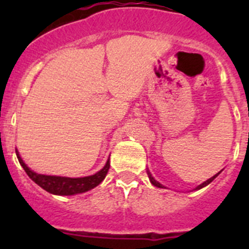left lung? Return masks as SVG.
Instances as JSON below:
<instances>
[{
    "label": "left lung",
    "mask_w": 249,
    "mask_h": 249,
    "mask_svg": "<svg viewBox=\"0 0 249 249\" xmlns=\"http://www.w3.org/2000/svg\"><path fill=\"white\" fill-rule=\"evenodd\" d=\"M147 175H148V177H149V181H151V183L153 184V186H156V187H160V188H163V187H162V184H160V183H158V182L156 181L155 178L152 177V175H151V173H149V172H147ZM218 175H219V172L217 173V175H214V176H213V177H211L210 179H207V181H206V182H203V183H202V184H199V186L197 187V188H196V190H201V188H203V187H206L207 184H210L211 182H212L213 179H214V178L217 177V176H218Z\"/></svg>",
    "instance_id": "1"
}]
</instances>
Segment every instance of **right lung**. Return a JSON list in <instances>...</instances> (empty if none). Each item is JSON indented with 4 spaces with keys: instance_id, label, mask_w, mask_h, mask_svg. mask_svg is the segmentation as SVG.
I'll list each match as a JSON object with an SVG mask.
<instances>
[{
    "instance_id": "1",
    "label": "right lung",
    "mask_w": 249,
    "mask_h": 249,
    "mask_svg": "<svg viewBox=\"0 0 249 249\" xmlns=\"http://www.w3.org/2000/svg\"><path fill=\"white\" fill-rule=\"evenodd\" d=\"M17 158L18 162L25 172L27 173L28 177L38 184L39 187H42L43 190L47 192L52 193V195H59V196H72L77 195V193H83L87 191L92 190L96 186L101 183L105 179L106 175L109 169V160H107L106 166L101 169L100 172H97L93 176H89V177H81V178H68V177H57V176H45L35 173L34 171H31L25 162L22 160V158L18 156V152L16 151Z\"/></svg>"
}]
</instances>
